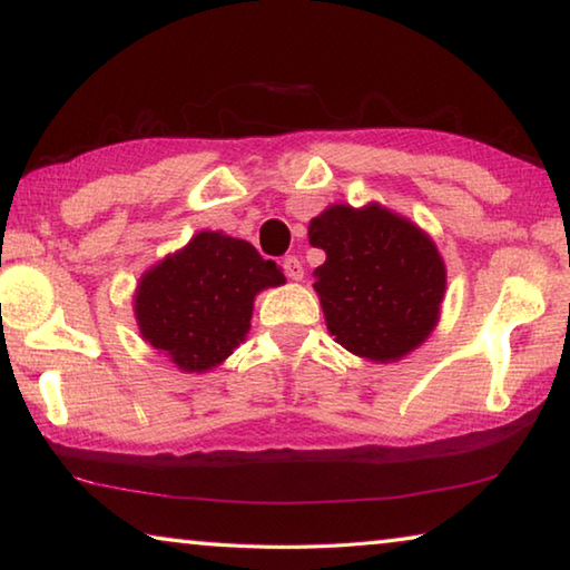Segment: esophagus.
Masks as SVG:
<instances>
[{"label":"esophagus","instance_id":"esophagus-1","mask_svg":"<svg viewBox=\"0 0 570 570\" xmlns=\"http://www.w3.org/2000/svg\"><path fill=\"white\" fill-rule=\"evenodd\" d=\"M282 266H284V274H286V278H292V282H302V278H304L302 262H298L296 256H286Z\"/></svg>","mask_w":570,"mask_h":570}]
</instances>
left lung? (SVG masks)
<instances>
[{"mask_svg":"<svg viewBox=\"0 0 570 570\" xmlns=\"http://www.w3.org/2000/svg\"><path fill=\"white\" fill-rule=\"evenodd\" d=\"M322 248L314 292L326 330L370 362H400L435 332L448 268L424 230L380 204H334L308 220Z\"/></svg>","mask_w":570,"mask_h":570,"instance_id":"obj_1","label":"left lung"}]
</instances>
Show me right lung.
Returning <instances> with one entry per match:
<instances>
[{
	"instance_id": "right-lung-1",
	"label": "right lung",
	"mask_w": 570,
	"mask_h": 570,
	"mask_svg": "<svg viewBox=\"0 0 570 570\" xmlns=\"http://www.w3.org/2000/svg\"><path fill=\"white\" fill-rule=\"evenodd\" d=\"M282 284V268L248 240L198 230L140 276L132 312L153 350L180 372L204 374L246 340L256 296Z\"/></svg>"
}]
</instances>
